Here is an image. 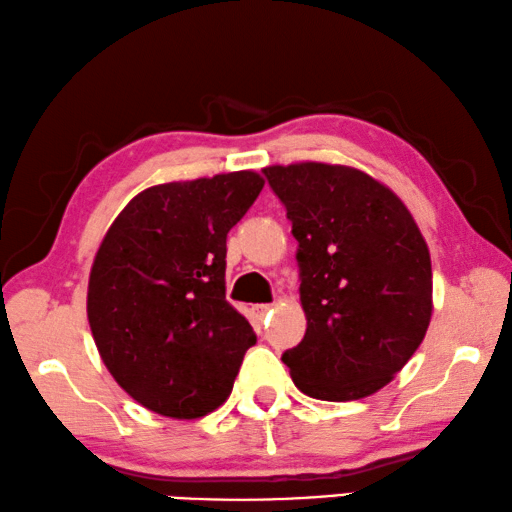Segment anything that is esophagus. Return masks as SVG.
<instances>
[{
  "label": "esophagus",
  "mask_w": 512,
  "mask_h": 512,
  "mask_svg": "<svg viewBox=\"0 0 512 512\" xmlns=\"http://www.w3.org/2000/svg\"><path fill=\"white\" fill-rule=\"evenodd\" d=\"M272 315V306H265V303H261V306H254L251 308V317H254L256 324H263V321Z\"/></svg>",
  "instance_id": "34e87169"
}]
</instances>
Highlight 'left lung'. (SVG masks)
Masks as SVG:
<instances>
[{"instance_id": "left-lung-1", "label": "left lung", "mask_w": 512, "mask_h": 512, "mask_svg": "<svg viewBox=\"0 0 512 512\" xmlns=\"http://www.w3.org/2000/svg\"><path fill=\"white\" fill-rule=\"evenodd\" d=\"M297 238L308 326L283 353L297 389L330 402L380 391L425 339L432 261L400 197L351 166H267Z\"/></svg>"}]
</instances>
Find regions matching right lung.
<instances>
[{
	"mask_svg": "<svg viewBox=\"0 0 512 512\" xmlns=\"http://www.w3.org/2000/svg\"><path fill=\"white\" fill-rule=\"evenodd\" d=\"M238 170L150 186L96 251L87 319L119 387L155 414L191 420L229 398L254 328L224 299L227 233L263 191Z\"/></svg>",
	"mask_w": 512,
	"mask_h": 512,
	"instance_id": "add662e5",
	"label": "right lung"
}]
</instances>
